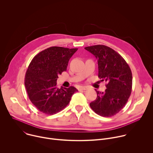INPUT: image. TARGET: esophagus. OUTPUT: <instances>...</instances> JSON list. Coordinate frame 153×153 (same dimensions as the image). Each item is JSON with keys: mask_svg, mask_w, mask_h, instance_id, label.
Wrapping results in <instances>:
<instances>
[{"mask_svg": "<svg viewBox=\"0 0 153 153\" xmlns=\"http://www.w3.org/2000/svg\"><path fill=\"white\" fill-rule=\"evenodd\" d=\"M79 90H80L85 91V90H88V88H87L86 86H81V87H80Z\"/></svg>", "mask_w": 153, "mask_h": 153, "instance_id": "34e87169", "label": "esophagus"}]
</instances>
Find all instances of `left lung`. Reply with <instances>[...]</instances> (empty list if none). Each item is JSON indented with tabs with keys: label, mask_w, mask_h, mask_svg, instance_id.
<instances>
[{
	"label": "left lung",
	"mask_w": 153,
	"mask_h": 153,
	"mask_svg": "<svg viewBox=\"0 0 153 153\" xmlns=\"http://www.w3.org/2000/svg\"><path fill=\"white\" fill-rule=\"evenodd\" d=\"M98 62V77L106 82L105 92L96 90L97 96L90 103L98 115L110 117L125 106L132 90L133 76L129 65L116 51L103 45L85 47Z\"/></svg>",
	"instance_id": "1"
}]
</instances>
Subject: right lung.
Masks as SVG:
<instances>
[{
    "instance_id": "right-lung-1",
    "label": "right lung",
    "mask_w": 153,
    "mask_h": 153,
    "mask_svg": "<svg viewBox=\"0 0 153 153\" xmlns=\"http://www.w3.org/2000/svg\"><path fill=\"white\" fill-rule=\"evenodd\" d=\"M77 50L52 47L40 52L30 62L25 86L30 100L40 112L48 115L57 113L78 91L74 86L60 89L56 86L58 75L67 70L70 59Z\"/></svg>"
}]
</instances>
